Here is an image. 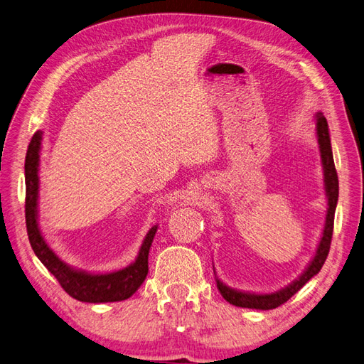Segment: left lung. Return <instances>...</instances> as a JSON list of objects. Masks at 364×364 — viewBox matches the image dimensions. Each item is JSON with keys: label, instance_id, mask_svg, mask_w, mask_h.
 <instances>
[{"label": "left lung", "instance_id": "left-lung-1", "mask_svg": "<svg viewBox=\"0 0 364 364\" xmlns=\"http://www.w3.org/2000/svg\"><path fill=\"white\" fill-rule=\"evenodd\" d=\"M317 141L318 146H321V156L323 164V174H325V191L328 197V211H326V222L325 229L321 238V243L316 250V255L310 266L306 270L297 278L294 282H291L289 287H285L279 291H274L270 294H255V293H245L226 287V285L217 279V287L222 293L225 299L235 306H243V308H255V310H273L282 304L287 302L290 297L299 291L304 285L310 281L314 274L321 272L323 262L329 253V247H331V240H333V229H334V214H336V206L338 200V178L334 165L333 158V150H331V141H329L328 134V123L326 118L322 114H317Z\"/></svg>", "mask_w": 364, "mask_h": 364}]
</instances>
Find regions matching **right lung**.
Returning <instances> with one entry per match:
<instances>
[{
    "mask_svg": "<svg viewBox=\"0 0 364 364\" xmlns=\"http://www.w3.org/2000/svg\"><path fill=\"white\" fill-rule=\"evenodd\" d=\"M42 132L33 135L26 155V226L33 252L48 269L60 287L71 297L82 302H118L134 294L149 273V250L158 226H153L144 238L138 258L129 267L105 274H91L67 266L54 253L38 228V190H39V151Z\"/></svg>",
    "mask_w": 364,
    "mask_h": 364,
    "instance_id": "obj_1",
    "label": "right lung"
}]
</instances>
